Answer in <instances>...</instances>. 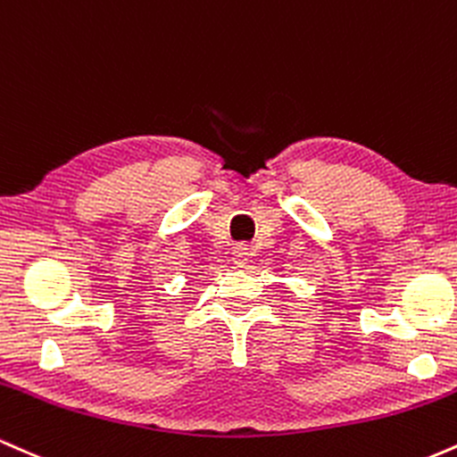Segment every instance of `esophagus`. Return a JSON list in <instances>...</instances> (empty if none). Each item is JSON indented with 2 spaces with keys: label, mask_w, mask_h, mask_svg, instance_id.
<instances>
[{
  "label": "esophagus",
  "mask_w": 457,
  "mask_h": 457,
  "mask_svg": "<svg viewBox=\"0 0 457 457\" xmlns=\"http://www.w3.org/2000/svg\"><path fill=\"white\" fill-rule=\"evenodd\" d=\"M250 261V248L245 244H235L233 248V263L237 265V268H244L245 263Z\"/></svg>",
  "instance_id": "34e87169"
}]
</instances>
